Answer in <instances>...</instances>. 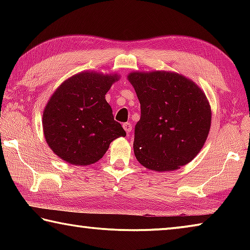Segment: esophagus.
Wrapping results in <instances>:
<instances>
[{
	"label": "esophagus",
	"instance_id": "esophagus-1",
	"mask_svg": "<svg viewBox=\"0 0 250 250\" xmlns=\"http://www.w3.org/2000/svg\"><path fill=\"white\" fill-rule=\"evenodd\" d=\"M124 129L125 130L126 133H130L131 130H132V125H131L130 122H125V124H124Z\"/></svg>",
	"mask_w": 250,
	"mask_h": 250
}]
</instances>
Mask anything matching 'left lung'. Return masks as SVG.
I'll use <instances>...</instances> for the list:
<instances>
[{"instance_id":"1","label":"left lung","mask_w":250,"mask_h":250,"mask_svg":"<svg viewBox=\"0 0 250 250\" xmlns=\"http://www.w3.org/2000/svg\"><path fill=\"white\" fill-rule=\"evenodd\" d=\"M128 78L141 108L134 126L135 158L159 172L191 162L210 128V107L204 92L191 80L167 71L132 73Z\"/></svg>"}]
</instances>
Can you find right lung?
<instances>
[{
    "label": "right lung",
    "mask_w": 250,
    "mask_h": 250,
    "mask_svg": "<svg viewBox=\"0 0 250 250\" xmlns=\"http://www.w3.org/2000/svg\"><path fill=\"white\" fill-rule=\"evenodd\" d=\"M116 80V75L87 71L73 76L54 92L44 110L43 128L59 158L74 166H89L103 158L115 139L125 137L104 99Z\"/></svg>",
    "instance_id": "obj_1"
}]
</instances>
